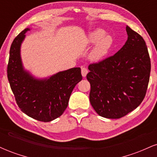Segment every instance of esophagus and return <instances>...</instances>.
<instances>
[{
    "label": "esophagus",
    "mask_w": 157,
    "mask_h": 157,
    "mask_svg": "<svg viewBox=\"0 0 157 157\" xmlns=\"http://www.w3.org/2000/svg\"><path fill=\"white\" fill-rule=\"evenodd\" d=\"M81 73H82V77H85L88 74V69L86 67H82V68H81Z\"/></svg>",
    "instance_id": "esophagus-1"
}]
</instances>
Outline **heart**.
Masks as SVG:
<instances>
[{"label":"heart","instance_id":"obj_1","mask_svg":"<svg viewBox=\"0 0 157 157\" xmlns=\"http://www.w3.org/2000/svg\"><path fill=\"white\" fill-rule=\"evenodd\" d=\"M95 45L90 54V59L94 62L101 60L109 52L113 45V38L102 29H96L90 32L86 38V46Z\"/></svg>","mask_w":157,"mask_h":157}]
</instances>
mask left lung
<instances>
[{"label": "left lung", "instance_id": "8db88e82", "mask_svg": "<svg viewBox=\"0 0 157 157\" xmlns=\"http://www.w3.org/2000/svg\"><path fill=\"white\" fill-rule=\"evenodd\" d=\"M128 39L114 55L90 64L89 100L102 117L119 119L138 107L145 98L151 60L145 40L126 26Z\"/></svg>", "mask_w": 157, "mask_h": 157}]
</instances>
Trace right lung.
<instances>
[{
    "instance_id": "right-lung-1",
    "label": "right lung",
    "mask_w": 157,
    "mask_h": 157,
    "mask_svg": "<svg viewBox=\"0 0 157 157\" xmlns=\"http://www.w3.org/2000/svg\"><path fill=\"white\" fill-rule=\"evenodd\" d=\"M29 28L25 29L11 45L7 77L16 102L23 113L42 122L59 117L67 108L74 88L82 80L80 68H72L38 79L24 69L21 46Z\"/></svg>"
}]
</instances>
